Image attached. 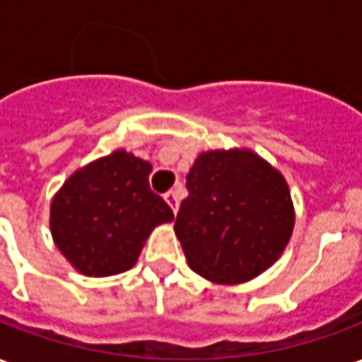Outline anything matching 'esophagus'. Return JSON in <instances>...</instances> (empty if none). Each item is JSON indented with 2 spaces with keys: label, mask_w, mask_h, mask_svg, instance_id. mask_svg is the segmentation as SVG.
Segmentation results:
<instances>
[{
  "label": "esophagus",
  "mask_w": 362,
  "mask_h": 362,
  "mask_svg": "<svg viewBox=\"0 0 362 362\" xmlns=\"http://www.w3.org/2000/svg\"><path fill=\"white\" fill-rule=\"evenodd\" d=\"M165 202L168 203V207L173 209V213H176V211H178V202H180V199H178V192H176V189L167 192V194H165Z\"/></svg>",
  "instance_id": "obj_1"
}]
</instances>
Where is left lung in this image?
Returning <instances> with one entry per match:
<instances>
[{
    "mask_svg": "<svg viewBox=\"0 0 362 362\" xmlns=\"http://www.w3.org/2000/svg\"><path fill=\"white\" fill-rule=\"evenodd\" d=\"M188 197L174 222L192 270L242 284L276 263L293 232L288 182L251 149H215L195 159Z\"/></svg>",
    "mask_w": 362,
    "mask_h": 362,
    "instance_id": "left-lung-1",
    "label": "left lung"
}]
</instances>
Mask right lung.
<instances>
[{
	"label": "right lung",
	"instance_id": "right-lung-1",
	"mask_svg": "<svg viewBox=\"0 0 362 362\" xmlns=\"http://www.w3.org/2000/svg\"><path fill=\"white\" fill-rule=\"evenodd\" d=\"M151 165L117 149L69 176L52 202L49 228L66 261L84 276L132 269L155 226L173 222L149 188Z\"/></svg>",
	"mask_w": 362,
	"mask_h": 362
}]
</instances>
